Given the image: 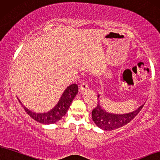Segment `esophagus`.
<instances>
[{"instance_id": "esophagus-1", "label": "esophagus", "mask_w": 160, "mask_h": 160, "mask_svg": "<svg viewBox=\"0 0 160 160\" xmlns=\"http://www.w3.org/2000/svg\"><path fill=\"white\" fill-rule=\"evenodd\" d=\"M88 88V85L87 84V82H82L81 85L80 86V92H83V91L86 90Z\"/></svg>"}]
</instances>
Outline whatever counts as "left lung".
<instances>
[{
	"mask_svg": "<svg viewBox=\"0 0 160 160\" xmlns=\"http://www.w3.org/2000/svg\"><path fill=\"white\" fill-rule=\"evenodd\" d=\"M99 98V96L98 97ZM144 104L139 106L134 112L125 114H110L103 110L100 103L98 102L96 107L92 110L93 121L99 128L105 131H112L120 128L130 122L140 112Z\"/></svg>",
	"mask_w": 160,
	"mask_h": 160,
	"instance_id": "obj_1",
	"label": "left lung"
}]
</instances>
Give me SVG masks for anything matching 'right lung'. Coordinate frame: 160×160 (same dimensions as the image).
I'll return each mask as SVG.
<instances>
[{"instance_id": "add662e5", "label": "right lung", "mask_w": 160, "mask_h": 160, "mask_svg": "<svg viewBox=\"0 0 160 160\" xmlns=\"http://www.w3.org/2000/svg\"><path fill=\"white\" fill-rule=\"evenodd\" d=\"M78 86L77 84H72L69 86L67 87V88L62 94L58 103L56 105L54 108H52L51 111L46 112L42 113V114H38V113L32 112L29 110L21 103V102L19 100L20 103L23 106L24 110L26 112L32 117V119L37 121L38 122L42 123V124H53L60 120L66 113L67 112L68 108H69L72 100L78 94Z\"/></svg>"}]
</instances>
